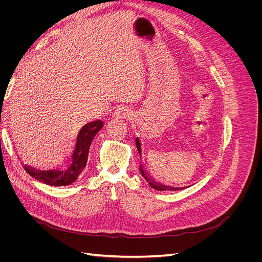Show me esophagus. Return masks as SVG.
<instances>
[{
    "mask_svg": "<svg viewBox=\"0 0 262 262\" xmlns=\"http://www.w3.org/2000/svg\"><path fill=\"white\" fill-rule=\"evenodd\" d=\"M126 115V110L123 107H118L115 110V116L117 117H124Z\"/></svg>",
    "mask_w": 262,
    "mask_h": 262,
    "instance_id": "obj_1",
    "label": "esophagus"
}]
</instances>
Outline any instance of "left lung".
Returning <instances> with one entry per match:
<instances>
[{
  "label": "left lung",
  "instance_id": "left-lung-1",
  "mask_svg": "<svg viewBox=\"0 0 262 262\" xmlns=\"http://www.w3.org/2000/svg\"><path fill=\"white\" fill-rule=\"evenodd\" d=\"M136 143H137V148L139 150V154L141 155V144H140V140L137 138L136 139ZM140 171L142 173V176L144 177V179L148 182V185L152 187L153 189L155 190H161V191H164V190H172V191H175V190H179V189H184V187L182 188H175V187H169V186H165L163 184H161L160 181H155L152 177H150L148 173L146 172V170L144 169L143 165H140Z\"/></svg>",
  "mask_w": 262,
  "mask_h": 262
}]
</instances>
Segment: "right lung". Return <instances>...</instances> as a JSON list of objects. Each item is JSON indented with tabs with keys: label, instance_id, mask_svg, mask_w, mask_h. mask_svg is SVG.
<instances>
[{
	"label": "right lung",
	"instance_id": "obj_1",
	"mask_svg": "<svg viewBox=\"0 0 262 262\" xmlns=\"http://www.w3.org/2000/svg\"><path fill=\"white\" fill-rule=\"evenodd\" d=\"M102 125L104 123L101 120L84 124L76 133L71 149L68 150V154L66 153V156L61 158L59 163L52 166H45L42 164L38 165L34 161L31 163L30 161L24 164V168L31 177L46 185L68 186L73 184L85 168L92 141Z\"/></svg>",
	"mask_w": 262,
	"mask_h": 262
}]
</instances>
